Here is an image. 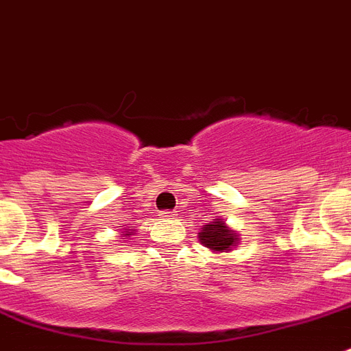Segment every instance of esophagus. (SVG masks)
Masks as SVG:
<instances>
[{"instance_id": "34e87169", "label": "esophagus", "mask_w": 351, "mask_h": 351, "mask_svg": "<svg viewBox=\"0 0 351 351\" xmlns=\"http://www.w3.org/2000/svg\"><path fill=\"white\" fill-rule=\"evenodd\" d=\"M175 216H176V214L173 210H162L160 212L162 219H175Z\"/></svg>"}]
</instances>
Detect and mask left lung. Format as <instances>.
<instances>
[{"label":"left lung","mask_w":351,"mask_h":351,"mask_svg":"<svg viewBox=\"0 0 351 351\" xmlns=\"http://www.w3.org/2000/svg\"><path fill=\"white\" fill-rule=\"evenodd\" d=\"M199 243L207 248L214 250V252H230L234 246H237L239 235L230 230L225 225V221L216 219L214 223L203 225L202 232L198 234Z\"/></svg>","instance_id":"8db88e82"}]
</instances>
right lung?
<instances>
[{"mask_svg":"<svg viewBox=\"0 0 351 351\" xmlns=\"http://www.w3.org/2000/svg\"><path fill=\"white\" fill-rule=\"evenodd\" d=\"M123 235H126V237H128V235H132V226H130V228H125Z\"/></svg>","mask_w":351,"mask_h":351,"instance_id":"1","label":"right lung"}]
</instances>
